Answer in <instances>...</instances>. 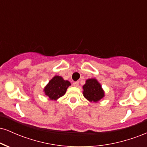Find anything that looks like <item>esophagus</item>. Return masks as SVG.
<instances>
[{
    "instance_id": "34e87169",
    "label": "esophagus",
    "mask_w": 147,
    "mask_h": 147,
    "mask_svg": "<svg viewBox=\"0 0 147 147\" xmlns=\"http://www.w3.org/2000/svg\"><path fill=\"white\" fill-rule=\"evenodd\" d=\"M73 86H79V82H78V81H77V82H74Z\"/></svg>"
}]
</instances>
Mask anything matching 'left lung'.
I'll list each match as a JSON object with an SVG mask.
<instances>
[{
    "mask_svg": "<svg viewBox=\"0 0 147 147\" xmlns=\"http://www.w3.org/2000/svg\"><path fill=\"white\" fill-rule=\"evenodd\" d=\"M83 88L84 97L90 102H98L104 96L102 86L95 79H88Z\"/></svg>",
    "mask_w": 147,
    "mask_h": 147,
    "instance_id": "left-lung-1",
    "label": "left lung"
}]
</instances>
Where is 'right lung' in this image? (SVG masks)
<instances>
[{
    "mask_svg": "<svg viewBox=\"0 0 147 147\" xmlns=\"http://www.w3.org/2000/svg\"><path fill=\"white\" fill-rule=\"evenodd\" d=\"M70 85L68 81H65L60 76H55L45 86V93L50 99L56 100L65 93L67 88Z\"/></svg>",
    "mask_w": 147,
    "mask_h": 147,
    "instance_id": "right-lung-1",
    "label": "right lung"
}]
</instances>
